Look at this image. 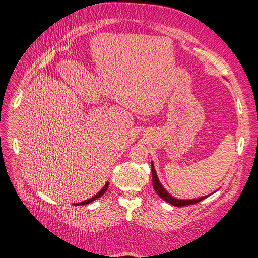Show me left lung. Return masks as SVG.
<instances>
[{
  "label": "left lung",
  "instance_id": "8db88e82",
  "mask_svg": "<svg viewBox=\"0 0 258 258\" xmlns=\"http://www.w3.org/2000/svg\"><path fill=\"white\" fill-rule=\"evenodd\" d=\"M152 178H153V187H154L157 195L160 196L161 199H163L164 201L169 203V204H172L174 206L182 207V206H186V205L196 204V203L201 202L202 200L206 199V197L208 196V195L207 196H203V197H200V199H195V200H177V199H175V197H173L171 194L167 193V191L165 190V188H164L163 186H162V184L160 183V180H158V177H157V175H156L155 168H154V165H153V163H152Z\"/></svg>",
  "mask_w": 258,
  "mask_h": 258
}]
</instances>
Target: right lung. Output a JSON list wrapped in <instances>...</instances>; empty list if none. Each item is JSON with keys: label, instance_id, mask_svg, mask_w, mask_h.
<instances>
[{"label": "right lung", "instance_id": "add662e5", "mask_svg": "<svg viewBox=\"0 0 258 258\" xmlns=\"http://www.w3.org/2000/svg\"><path fill=\"white\" fill-rule=\"evenodd\" d=\"M108 188V182L105 184V186H104V187L98 191V193L96 194V195H94L92 197V199H90V200H86V201H84V202H81V203H75V206H78V205H86V204H89V203H91V202H93V201H95V200H97L98 197H101L104 193H105L106 191V189Z\"/></svg>", "mask_w": 258, "mask_h": 258}]
</instances>
